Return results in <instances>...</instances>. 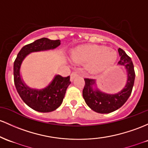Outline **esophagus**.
<instances>
[{
  "mask_svg": "<svg viewBox=\"0 0 148 148\" xmlns=\"http://www.w3.org/2000/svg\"><path fill=\"white\" fill-rule=\"evenodd\" d=\"M77 76H79V73H78L77 71H73L70 75V80L73 81Z\"/></svg>",
  "mask_w": 148,
  "mask_h": 148,
  "instance_id": "1",
  "label": "esophagus"
}]
</instances>
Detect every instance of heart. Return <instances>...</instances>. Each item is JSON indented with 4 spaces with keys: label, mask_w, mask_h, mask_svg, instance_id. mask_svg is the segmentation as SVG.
I'll list each match as a JSON object with an SVG mask.
<instances>
[{
    "label": "heart",
    "mask_w": 148,
    "mask_h": 148,
    "mask_svg": "<svg viewBox=\"0 0 148 148\" xmlns=\"http://www.w3.org/2000/svg\"><path fill=\"white\" fill-rule=\"evenodd\" d=\"M116 51L103 45L80 46L71 53V58L76 62H90V68L99 71L108 67L116 59Z\"/></svg>",
    "instance_id": "1"
}]
</instances>
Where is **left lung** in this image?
Returning <instances> with one entry per match:
<instances>
[{
    "label": "left lung",
    "instance_id": "left-lung-1",
    "mask_svg": "<svg viewBox=\"0 0 148 148\" xmlns=\"http://www.w3.org/2000/svg\"><path fill=\"white\" fill-rule=\"evenodd\" d=\"M121 57L118 64L125 66L127 69L128 80L126 85L122 90L114 95L105 94L98 90H92L95 84L94 79L85 78V86L83 90V97L86 103L93 111L101 114L110 113L121 108L131 95L135 80L134 66L131 58L121 48L118 49Z\"/></svg>",
    "mask_w": 148,
    "mask_h": 148
}]
</instances>
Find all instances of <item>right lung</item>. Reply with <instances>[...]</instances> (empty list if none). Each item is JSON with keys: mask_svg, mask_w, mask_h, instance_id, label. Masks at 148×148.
I'll list each match as a JSON object with an SVG mask.
<instances>
[{"mask_svg": "<svg viewBox=\"0 0 148 148\" xmlns=\"http://www.w3.org/2000/svg\"><path fill=\"white\" fill-rule=\"evenodd\" d=\"M60 45V40H50L42 38L24 45L17 54L14 62V82L16 89L22 100L36 111L49 112L56 110L62 103L68 86L71 84L70 77L58 75L51 84L43 90H34L27 87L21 80L19 69L22 62L32 52L53 49Z\"/></svg>", "mask_w": 148, "mask_h": 148, "instance_id": "right-lung-1", "label": "right lung"}]
</instances>
